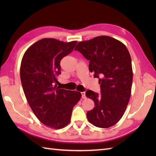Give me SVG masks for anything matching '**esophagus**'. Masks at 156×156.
Segmentation results:
<instances>
[{
	"mask_svg": "<svg viewBox=\"0 0 156 156\" xmlns=\"http://www.w3.org/2000/svg\"><path fill=\"white\" fill-rule=\"evenodd\" d=\"M81 94H82V98H86V92H81Z\"/></svg>",
	"mask_w": 156,
	"mask_h": 156,
	"instance_id": "1",
	"label": "esophagus"
}]
</instances>
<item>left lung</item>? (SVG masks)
<instances>
[{
	"label": "left lung",
	"mask_w": 156,
	"mask_h": 156,
	"mask_svg": "<svg viewBox=\"0 0 156 156\" xmlns=\"http://www.w3.org/2000/svg\"><path fill=\"white\" fill-rule=\"evenodd\" d=\"M75 50L90 61L89 69L101 84V96L90 90L86 92L94 102L88 120L96 127H110L124 115L131 97L133 69L128 49L117 39L101 35L80 41Z\"/></svg>",
	"instance_id": "obj_1"
}]
</instances>
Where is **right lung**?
I'll return each mask as SVG.
<instances>
[{
    "mask_svg": "<svg viewBox=\"0 0 156 156\" xmlns=\"http://www.w3.org/2000/svg\"><path fill=\"white\" fill-rule=\"evenodd\" d=\"M77 41L44 38L31 45L23 56L20 76L23 91L36 117L47 127L59 129L71 120L80 92L58 87L61 59L72 51Z\"/></svg>",
    "mask_w": 156,
    "mask_h": 156,
    "instance_id": "add662e5",
    "label": "right lung"
}]
</instances>
